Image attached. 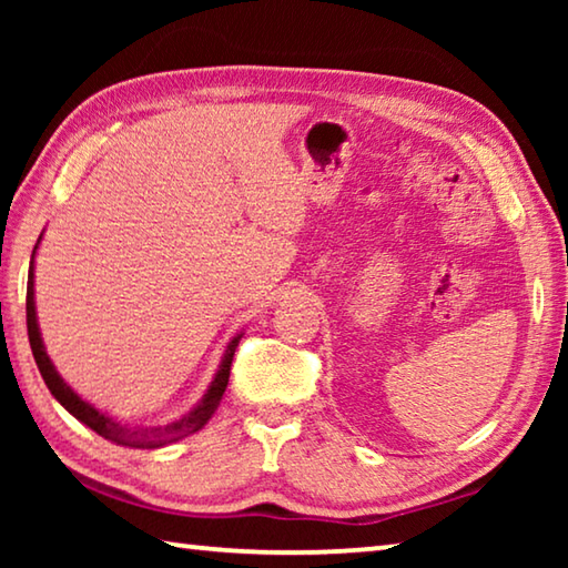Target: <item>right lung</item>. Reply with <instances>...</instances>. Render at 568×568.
Returning <instances> with one entry per match:
<instances>
[{
    "instance_id": "right-lung-1",
    "label": "right lung",
    "mask_w": 568,
    "mask_h": 568,
    "mask_svg": "<svg viewBox=\"0 0 568 568\" xmlns=\"http://www.w3.org/2000/svg\"><path fill=\"white\" fill-rule=\"evenodd\" d=\"M40 240H42V235H40ZM40 240H37V245L32 250L30 275H27V333H30V345H32L37 368H40L42 378L52 396L60 400V406H64V410H70L77 420L84 423V426L92 428L94 434H100L102 438L112 440V444L130 446V448H162V446L175 444V440L185 438L203 428L205 423L213 418V413L217 410L220 400H223V393L227 388V378H230V363H233V355H235L240 338H243V333H237L235 338L227 343L223 358H220L213 383H210L205 396L200 398L195 406L185 413V416L170 420L168 426H150V428L120 423L118 418H112L110 413L94 408L92 403H88L82 396H77L72 386H67L64 378L57 373L54 363L50 361V355H47L42 333H40V323H37V305H34V255H37V247H40Z\"/></svg>"
}]
</instances>
